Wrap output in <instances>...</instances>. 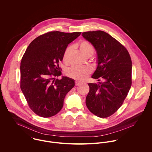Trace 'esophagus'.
<instances>
[{"instance_id": "obj_1", "label": "esophagus", "mask_w": 152, "mask_h": 152, "mask_svg": "<svg viewBox=\"0 0 152 152\" xmlns=\"http://www.w3.org/2000/svg\"><path fill=\"white\" fill-rule=\"evenodd\" d=\"M81 84V83L80 82V81H75V86H79V85H80Z\"/></svg>"}]
</instances>
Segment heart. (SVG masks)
<instances>
[{
	"label": "heart",
	"mask_w": 152,
	"mask_h": 152,
	"mask_svg": "<svg viewBox=\"0 0 152 152\" xmlns=\"http://www.w3.org/2000/svg\"><path fill=\"white\" fill-rule=\"evenodd\" d=\"M80 48L82 53L86 56L89 54H93L94 52V48L92 45L89 42L86 40L81 41L80 44ZM69 48L68 47L63 54V60L66 61L67 59V56L69 53ZM92 71V69L89 66H73L69 68L66 71V74L78 80H83L86 78L88 75H89Z\"/></svg>",
	"instance_id": "1"
}]
</instances>
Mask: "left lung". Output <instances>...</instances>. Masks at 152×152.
I'll return each instance as SVG.
<instances>
[{"label":"left lung","mask_w":152,"mask_h":152,"mask_svg":"<svg viewBox=\"0 0 152 152\" xmlns=\"http://www.w3.org/2000/svg\"><path fill=\"white\" fill-rule=\"evenodd\" d=\"M83 37L96 51L98 65L88 83L87 108L99 118H107L119 108L132 85V60L126 48L108 33L97 30L84 32ZM102 79L104 82H99Z\"/></svg>","instance_id":"left-lung-1"}]
</instances>
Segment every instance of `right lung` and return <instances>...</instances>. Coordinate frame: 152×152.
Segmentation results:
<instances>
[{"mask_svg":"<svg viewBox=\"0 0 152 152\" xmlns=\"http://www.w3.org/2000/svg\"><path fill=\"white\" fill-rule=\"evenodd\" d=\"M81 33L48 32L27 48L20 63V88L29 107L37 115L48 118L58 113L65 95L74 87L73 79L56 77L61 75L59 63L68 45Z\"/></svg>","mask_w":152,"mask_h":152,"instance_id":"1","label":"right lung"}]
</instances>
